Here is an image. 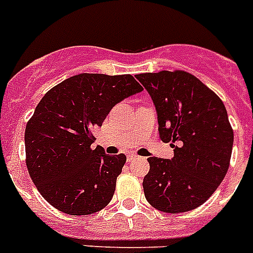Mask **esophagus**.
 Segmentation results:
<instances>
[{
    "label": "esophagus",
    "mask_w": 253,
    "mask_h": 253,
    "mask_svg": "<svg viewBox=\"0 0 253 253\" xmlns=\"http://www.w3.org/2000/svg\"><path fill=\"white\" fill-rule=\"evenodd\" d=\"M139 159V156L133 155V153H130V155L127 156V161H133V160Z\"/></svg>",
    "instance_id": "esophagus-1"
}]
</instances>
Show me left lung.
I'll return each mask as SVG.
<instances>
[{
    "instance_id": "8db88e82",
    "label": "left lung",
    "mask_w": 253,
    "mask_h": 253,
    "mask_svg": "<svg viewBox=\"0 0 253 253\" xmlns=\"http://www.w3.org/2000/svg\"><path fill=\"white\" fill-rule=\"evenodd\" d=\"M155 104L159 133L173 143L170 160L149 157L145 199L165 213L198 208L221 184L230 165L234 132L223 102L186 71L136 75Z\"/></svg>"
}]
</instances>
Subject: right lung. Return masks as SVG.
I'll use <instances>...</instances> for the list:
<instances>
[{"instance_id":"add662e5","label":"right lung","mask_w":253,"mask_h":253,"mask_svg":"<svg viewBox=\"0 0 253 253\" xmlns=\"http://www.w3.org/2000/svg\"><path fill=\"white\" fill-rule=\"evenodd\" d=\"M143 91L130 74H79L45 93L26 126V164L42 198L71 215L101 211L116 191L126 156L92 148V131L113 106Z\"/></svg>"}]
</instances>
